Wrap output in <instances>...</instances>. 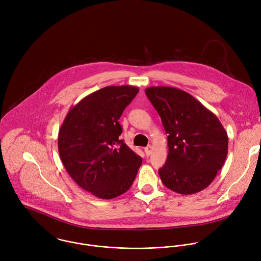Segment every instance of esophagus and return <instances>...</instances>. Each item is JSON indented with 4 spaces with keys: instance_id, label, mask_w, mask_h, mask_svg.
<instances>
[{
    "instance_id": "1",
    "label": "esophagus",
    "mask_w": 261,
    "mask_h": 261,
    "mask_svg": "<svg viewBox=\"0 0 261 261\" xmlns=\"http://www.w3.org/2000/svg\"><path fill=\"white\" fill-rule=\"evenodd\" d=\"M151 149H152V147H151L150 145H149L148 147H146V148H145V152H146V154H147V155H149V154H150Z\"/></svg>"
}]
</instances>
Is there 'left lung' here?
I'll list each match as a JSON object with an SVG mask.
<instances>
[{"label":"left lung","mask_w":261,"mask_h":261,"mask_svg":"<svg viewBox=\"0 0 261 261\" xmlns=\"http://www.w3.org/2000/svg\"><path fill=\"white\" fill-rule=\"evenodd\" d=\"M145 91L168 134L167 162L159 170L163 184L182 195L204 190L227 156L228 136L222 123L184 90L151 86Z\"/></svg>","instance_id":"left-lung-1"}]
</instances>
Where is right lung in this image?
<instances>
[{
  "label": "right lung",
  "instance_id": "1",
  "mask_svg": "<svg viewBox=\"0 0 261 261\" xmlns=\"http://www.w3.org/2000/svg\"><path fill=\"white\" fill-rule=\"evenodd\" d=\"M138 92L130 85L103 87L71 108L59 129L58 150L67 173L97 198L125 193L142 165V158L119 140L118 122Z\"/></svg>",
  "mask_w": 261,
  "mask_h": 261
}]
</instances>
